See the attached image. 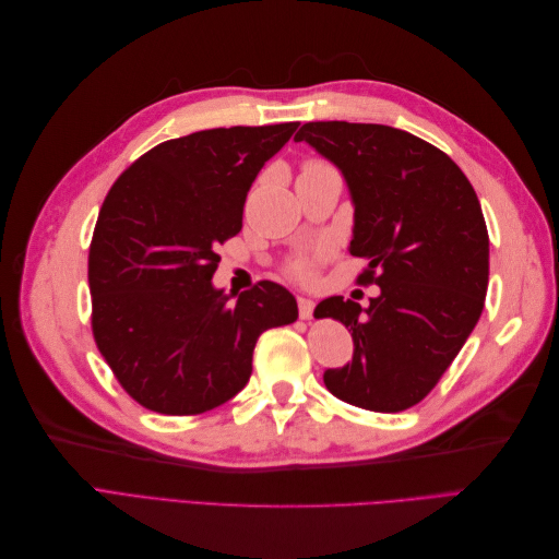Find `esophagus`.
I'll list each match as a JSON object with an SVG mask.
<instances>
[{
	"instance_id": "1",
	"label": "esophagus",
	"mask_w": 559,
	"mask_h": 559,
	"mask_svg": "<svg viewBox=\"0 0 559 559\" xmlns=\"http://www.w3.org/2000/svg\"><path fill=\"white\" fill-rule=\"evenodd\" d=\"M312 312H314V302L310 298H298V314L300 319H312Z\"/></svg>"
}]
</instances>
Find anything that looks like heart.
<instances>
[{"label": "heart", "mask_w": 559, "mask_h": 559, "mask_svg": "<svg viewBox=\"0 0 559 559\" xmlns=\"http://www.w3.org/2000/svg\"><path fill=\"white\" fill-rule=\"evenodd\" d=\"M324 173H335L333 167L324 160H308L300 167V177L302 175H324ZM317 259L310 257V253H296L289 261H286V273H289L298 282H310L317 273Z\"/></svg>", "instance_id": "obj_1"}]
</instances>
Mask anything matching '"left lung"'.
Returning <instances> with one entry per match:
<instances>
[{"mask_svg":"<svg viewBox=\"0 0 559 559\" xmlns=\"http://www.w3.org/2000/svg\"><path fill=\"white\" fill-rule=\"evenodd\" d=\"M294 140L343 173L349 253L368 261L359 284L380 286L368 308L343 296L317 306L354 341L352 361L329 368L324 384L357 408L401 413L431 392L480 319L489 238L478 195L448 154L399 128L314 121Z\"/></svg>","mask_w":559,"mask_h":559,"instance_id":"8db88e82","label":"left lung"}]
</instances>
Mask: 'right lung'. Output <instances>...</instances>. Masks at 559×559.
I'll return each mask as SVG.
<instances>
[{"mask_svg":"<svg viewBox=\"0 0 559 559\" xmlns=\"http://www.w3.org/2000/svg\"><path fill=\"white\" fill-rule=\"evenodd\" d=\"M298 123L214 128L167 140L118 177L88 251L93 335L144 408L200 415L249 382L259 335L294 324L296 298L259 282L214 289L216 247L242 230L245 200Z\"/></svg>","mask_w":559,"mask_h":559,"instance_id":"add662e5","label":"right lung"}]
</instances>
